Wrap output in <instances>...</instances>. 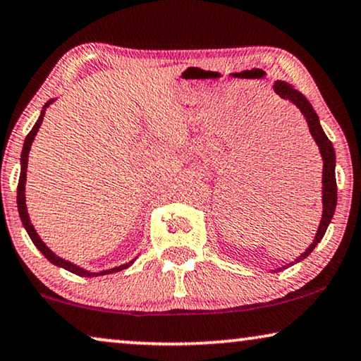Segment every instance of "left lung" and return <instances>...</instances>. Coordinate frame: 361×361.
Returning <instances> with one entry per match:
<instances>
[{"label": "left lung", "mask_w": 361, "mask_h": 361, "mask_svg": "<svg viewBox=\"0 0 361 361\" xmlns=\"http://www.w3.org/2000/svg\"><path fill=\"white\" fill-rule=\"evenodd\" d=\"M274 90L281 98H284V100L290 102L293 105H295L300 111H302V115L305 116V121H307V125H309L310 135L314 136L315 142H317L320 154H322V159H324V172H322L324 215H322V221H320V225H319V230H317V235H315L314 243L310 245L307 250H305V253L300 255V258H298V261H300V259L307 258V256L314 251L315 246L320 243V240L324 238V235H325V231H327V226L330 224V220H332V216L335 214V207H337L335 151H334L332 142H330L329 137L325 136L322 126H320V123H319L317 113L314 111V108L309 103L307 98H305L300 92L294 90L293 87L288 85V83H284V82H276L274 83ZM290 264H294V263H290Z\"/></svg>", "instance_id": "left-lung-1"}]
</instances>
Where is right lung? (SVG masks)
I'll list each match as a JSON object with an SVG mask.
<instances>
[{"mask_svg":"<svg viewBox=\"0 0 361 361\" xmlns=\"http://www.w3.org/2000/svg\"><path fill=\"white\" fill-rule=\"evenodd\" d=\"M49 103H51V102H49ZM49 103H46V105H44L42 113H41V116H39L37 123L32 126V130L29 131V135L26 136V141H24L23 152H21V176H19V182H18V210H19V216H21V221H23L24 228H26L27 235L31 236L32 243L37 246V250L41 251V253H42L44 256H46V258H47L49 261H51L52 264L61 266V268L71 271V273H73V274H77V276H85V278H92V276H100V274L103 276V274L118 273V271L126 269L128 266L133 264V261H135V259L130 261V263L123 264V266H118V268H113V269H108V271H102V273H88V271L78 268V266L68 263V261L59 258V256L54 255L52 251L49 250L47 246L42 243V240L39 238L37 233H36V230H34V226L31 225V221H29L27 210H26V197H24V184H26V169H27V154H29V149H31V145H32V141H34V136H36L39 126H41V123H42V120H44V113H46V108L49 106Z\"/></svg>","mask_w":361,"mask_h":361,"instance_id":"add662e5","label":"right lung"}]
</instances>
